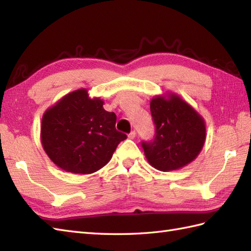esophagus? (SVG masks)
I'll list each match as a JSON object with an SVG mask.
<instances>
[{"label":"esophagus","mask_w":251,"mask_h":251,"mask_svg":"<svg viewBox=\"0 0 251 251\" xmlns=\"http://www.w3.org/2000/svg\"><path fill=\"white\" fill-rule=\"evenodd\" d=\"M135 137H136V131L132 130L130 134L128 135V138H129V139H135Z\"/></svg>","instance_id":"esophagus-1"}]
</instances>
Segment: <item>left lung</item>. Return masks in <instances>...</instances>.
<instances>
[{
  "label": "left lung",
  "instance_id": "8db88e82",
  "mask_svg": "<svg viewBox=\"0 0 251 251\" xmlns=\"http://www.w3.org/2000/svg\"><path fill=\"white\" fill-rule=\"evenodd\" d=\"M150 109L155 136L150 142L143 141L141 146L151 166L161 172H170L193 162L206 140L202 116L174 93L155 96Z\"/></svg>",
  "mask_w": 251,
  "mask_h": 251
}]
</instances>
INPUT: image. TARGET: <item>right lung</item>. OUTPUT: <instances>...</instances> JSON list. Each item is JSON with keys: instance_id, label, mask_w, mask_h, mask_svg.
Here are the masks:
<instances>
[{"instance_id": "add662e5", "label": "right lung", "mask_w": 251, "mask_h": 251, "mask_svg": "<svg viewBox=\"0 0 251 251\" xmlns=\"http://www.w3.org/2000/svg\"><path fill=\"white\" fill-rule=\"evenodd\" d=\"M116 115L86 88L69 93L45 111L41 142L52 163L67 173L88 175L110 162L127 136L115 128Z\"/></svg>"}]
</instances>
